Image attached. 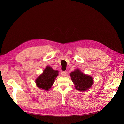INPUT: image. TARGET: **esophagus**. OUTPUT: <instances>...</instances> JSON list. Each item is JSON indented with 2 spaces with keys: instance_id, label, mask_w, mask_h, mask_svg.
Instances as JSON below:
<instances>
[{
  "instance_id": "esophagus-1",
  "label": "esophagus",
  "mask_w": 124,
  "mask_h": 124,
  "mask_svg": "<svg viewBox=\"0 0 124 124\" xmlns=\"http://www.w3.org/2000/svg\"><path fill=\"white\" fill-rule=\"evenodd\" d=\"M67 71H62V76H66V75H67Z\"/></svg>"
}]
</instances>
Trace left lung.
Returning <instances> with one entry per match:
<instances>
[{
  "label": "left lung",
  "instance_id": "1",
  "mask_svg": "<svg viewBox=\"0 0 124 124\" xmlns=\"http://www.w3.org/2000/svg\"><path fill=\"white\" fill-rule=\"evenodd\" d=\"M70 76L74 84L75 88L78 91H86L93 84V82L92 77L83 73L78 69L71 72Z\"/></svg>",
  "mask_w": 124,
  "mask_h": 124
}]
</instances>
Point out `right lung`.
I'll use <instances>...</instances> for the list:
<instances>
[{
    "mask_svg": "<svg viewBox=\"0 0 124 124\" xmlns=\"http://www.w3.org/2000/svg\"><path fill=\"white\" fill-rule=\"evenodd\" d=\"M58 72L54 70L51 67L47 66L43 71V73L37 78L36 84L40 89L48 91L51 88L56 77L58 76Z\"/></svg>",
    "mask_w": 124,
    "mask_h": 124,
    "instance_id": "obj_1",
    "label": "right lung"
}]
</instances>
